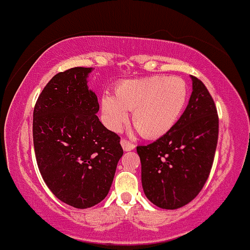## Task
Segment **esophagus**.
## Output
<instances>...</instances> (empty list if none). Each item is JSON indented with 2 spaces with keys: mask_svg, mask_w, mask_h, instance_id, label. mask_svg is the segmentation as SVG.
Returning a JSON list of instances; mask_svg holds the SVG:
<instances>
[{
  "mask_svg": "<svg viewBox=\"0 0 250 250\" xmlns=\"http://www.w3.org/2000/svg\"><path fill=\"white\" fill-rule=\"evenodd\" d=\"M121 146H122V148L125 150V152H128V150H133L134 148H135V145L131 144V142L128 141L127 139L121 140Z\"/></svg>",
  "mask_w": 250,
  "mask_h": 250,
  "instance_id": "obj_1",
  "label": "esophagus"
}]
</instances>
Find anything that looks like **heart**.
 <instances>
[{
    "mask_svg": "<svg viewBox=\"0 0 250 250\" xmlns=\"http://www.w3.org/2000/svg\"><path fill=\"white\" fill-rule=\"evenodd\" d=\"M188 95V85L178 77L123 81L115 87V96H103L104 121L109 129L119 131L128 121L129 110L133 125L144 138H160L179 119Z\"/></svg>",
    "mask_w": 250,
    "mask_h": 250,
    "instance_id": "obj_1",
    "label": "heart"
}]
</instances>
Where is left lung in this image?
Masks as SVG:
<instances>
[{
    "instance_id": "obj_1",
    "label": "left lung",
    "mask_w": 250,
    "mask_h": 250,
    "mask_svg": "<svg viewBox=\"0 0 250 250\" xmlns=\"http://www.w3.org/2000/svg\"><path fill=\"white\" fill-rule=\"evenodd\" d=\"M192 78L185 111L171 130L147 146H138L146 197L161 209L184 207L209 178L218 140V115L207 86Z\"/></svg>"
}]
</instances>
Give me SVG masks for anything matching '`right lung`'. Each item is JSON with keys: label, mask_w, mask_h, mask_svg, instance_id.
<instances>
[{"label": "right lung", "mask_w": 250, "mask_h": 250, "mask_svg": "<svg viewBox=\"0 0 250 250\" xmlns=\"http://www.w3.org/2000/svg\"><path fill=\"white\" fill-rule=\"evenodd\" d=\"M91 67H72L46 84L33 111L37 164L52 193L86 209L108 194L123 149L120 136L97 117V96L87 87Z\"/></svg>", "instance_id": "1"}]
</instances>
